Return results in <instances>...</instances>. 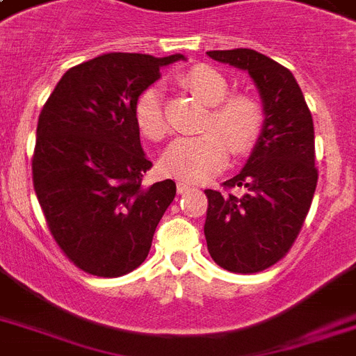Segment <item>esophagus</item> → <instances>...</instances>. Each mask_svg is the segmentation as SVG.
<instances>
[{"label": "esophagus", "instance_id": "obj_1", "mask_svg": "<svg viewBox=\"0 0 356 356\" xmlns=\"http://www.w3.org/2000/svg\"><path fill=\"white\" fill-rule=\"evenodd\" d=\"M192 188H194V186H192V184H188V183H177L179 194H186V192H190Z\"/></svg>", "mask_w": 356, "mask_h": 356}]
</instances>
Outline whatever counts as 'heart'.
Segmentation results:
<instances>
[{
    "instance_id": "b5f03b06",
    "label": "heart",
    "mask_w": 356,
    "mask_h": 356,
    "mask_svg": "<svg viewBox=\"0 0 356 356\" xmlns=\"http://www.w3.org/2000/svg\"><path fill=\"white\" fill-rule=\"evenodd\" d=\"M177 81L209 105L203 134L181 136L162 156V170L184 181H203L223 166L229 153L236 159L251 153L264 129L262 103L249 92H229V81L216 68L197 64L184 70ZM136 127L151 142L170 133L162 94L145 88L134 103Z\"/></svg>"
}]
</instances>
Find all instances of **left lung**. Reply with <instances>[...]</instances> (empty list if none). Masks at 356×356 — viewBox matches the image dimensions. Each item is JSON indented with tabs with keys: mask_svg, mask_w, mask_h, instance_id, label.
<instances>
[{
	"mask_svg": "<svg viewBox=\"0 0 356 356\" xmlns=\"http://www.w3.org/2000/svg\"><path fill=\"white\" fill-rule=\"evenodd\" d=\"M218 63L248 70L264 103V129L248 164L205 190L207 248L233 273H259L284 259L303 227L318 184L314 123L292 72L254 49L207 51ZM234 186L243 194L234 196Z\"/></svg>",
	"mask_w": 356,
	"mask_h": 356,
	"instance_id": "8db88e82",
	"label": "left lung"
}]
</instances>
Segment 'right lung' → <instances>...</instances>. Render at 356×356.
<instances>
[{
	"mask_svg": "<svg viewBox=\"0 0 356 356\" xmlns=\"http://www.w3.org/2000/svg\"><path fill=\"white\" fill-rule=\"evenodd\" d=\"M155 58L107 53L70 68L42 107L33 186L47 227L70 262L96 277L136 270L175 197L172 179L145 184L134 103L161 66Z\"/></svg>",
	"mask_w": 356,
	"mask_h": 356,
	"instance_id": "obj_1",
	"label": "right lung"
}]
</instances>
